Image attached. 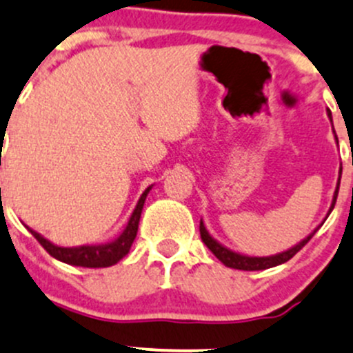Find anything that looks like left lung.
I'll return each instance as SVG.
<instances>
[{"label": "left lung", "instance_id": "left-lung-1", "mask_svg": "<svg viewBox=\"0 0 353 353\" xmlns=\"http://www.w3.org/2000/svg\"><path fill=\"white\" fill-rule=\"evenodd\" d=\"M331 120V114H327ZM334 134V130H333ZM334 139H336V135H334ZM336 144H338V139H336ZM340 180H341V170H340V175H338V183H336V188H334V194H333V201H331V205H330V211H327L326 218L330 216V212L333 211L334 208V202H336V197H338V188H340ZM326 218H324V221H326ZM323 221V223H324ZM323 223H321L317 228H314V232H310L309 235L305 236V239L300 240L299 243H295L294 247H290V249L283 250V252H278L274 254V256H263V257H256V256H245V254H240V252H235V250L228 249V247H225L223 243H219L218 240L212 239L211 233L208 232V228H205L204 221L201 219V226H199V230H201V239L202 242L208 245V249L211 250L212 254H214L216 257H218L219 261H221L223 264H225L226 268H233V270H242V271H263V270H268V268H274V266H280V264L287 263V261H290L292 257L295 256L296 252H299L300 249H302L303 245H305L307 242H309L310 239L314 236V233L317 232V230L323 226Z\"/></svg>", "mask_w": 353, "mask_h": 353}]
</instances>
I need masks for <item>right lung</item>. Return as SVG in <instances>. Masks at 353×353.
Here are the masks:
<instances>
[{
  "label": "right lung",
  "mask_w": 353,
  "mask_h": 353,
  "mask_svg": "<svg viewBox=\"0 0 353 353\" xmlns=\"http://www.w3.org/2000/svg\"><path fill=\"white\" fill-rule=\"evenodd\" d=\"M151 188L152 185L142 192L141 199L137 201V205H135L127 226H125L123 232H121L117 239L111 240V242L96 243V245L59 247V245H54V243L50 242L48 239H44V236L41 235V233H37L36 230L29 228V226H27V228H29V232L36 236L37 242H39L41 245L50 252V256H53L54 259L61 261V263L70 264V266H80V268H110L113 266V264L120 263V261L130 252L132 243H134L135 236H137L142 208H144L145 197H148V194L151 192Z\"/></svg>",
  "instance_id": "right-lung-1"
}]
</instances>
